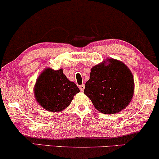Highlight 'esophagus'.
Instances as JSON below:
<instances>
[{"instance_id":"34e87169","label":"esophagus","mask_w":159,"mask_h":159,"mask_svg":"<svg viewBox=\"0 0 159 159\" xmlns=\"http://www.w3.org/2000/svg\"><path fill=\"white\" fill-rule=\"evenodd\" d=\"M80 91H84V89H85V85H80Z\"/></svg>"}]
</instances>
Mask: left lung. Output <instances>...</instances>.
<instances>
[{"mask_svg":"<svg viewBox=\"0 0 159 159\" xmlns=\"http://www.w3.org/2000/svg\"><path fill=\"white\" fill-rule=\"evenodd\" d=\"M134 80L124 62L113 58L94 66L84 93L99 112L113 114L124 110L134 97Z\"/></svg>","mask_w":159,"mask_h":159,"instance_id":"left-lung-1","label":"left lung"}]
</instances>
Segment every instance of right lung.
<instances>
[{
    "label": "right lung",
    "instance_id": "right-lung-1",
    "mask_svg": "<svg viewBox=\"0 0 159 159\" xmlns=\"http://www.w3.org/2000/svg\"><path fill=\"white\" fill-rule=\"evenodd\" d=\"M79 92V88L68 80L62 68H46L39 75L34 86L36 101L51 112H60L67 108Z\"/></svg>",
    "mask_w": 159,
    "mask_h": 159
}]
</instances>
